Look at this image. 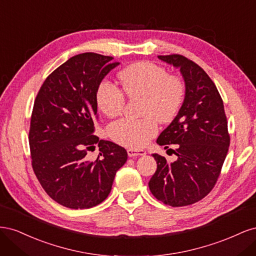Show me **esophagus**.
<instances>
[{
    "label": "esophagus",
    "instance_id": "34e87169",
    "mask_svg": "<svg viewBox=\"0 0 256 256\" xmlns=\"http://www.w3.org/2000/svg\"><path fill=\"white\" fill-rule=\"evenodd\" d=\"M127 154L129 157H138V156H144L146 154L143 150H136V148H129L127 150Z\"/></svg>",
    "mask_w": 256,
    "mask_h": 256
}]
</instances>
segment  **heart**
<instances>
[{"label":"heart","instance_id":"heart-1","mask_svg":"<svg viewBox=\"0 0 256 256\" xmlns=\"http://www.w3.org/2000/svg\"><path fill=\"white\" fill-rule=\"evenodd\" d=\"M120 88L128 97H141V118H120L106 128L108 136L122 146L141 148L157 134L159 122H171L184 99L182 79L170 74L164 67L152 62H138L118 74ZM96 102L99 110L109 118L122 113L126 99L118 86L110 81L99 83Z\"/></svg>","mask_w":256,"mask_h":256}]
</instances>
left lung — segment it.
<instances>
[{
  "label": "left lung",
  "instance_id": "1",
  "mask_svg": "<svg viewBox=\"0 0 256 256\" xmlns=\"http://www.w3.org/2000/svg\"><path fill=\"white\" fill-rule=\"evenodd\" d=\"M158 58L180 68L186 96L174 120L157 138L164 148L176 144L177 160L168 162L154 154L157 170L148 186L166 205L188 206L204 198L218 180L230 146L228 120L219 92L202 67L180 54Z\"/></svg>",
  "mask_w": 256,
  "mask_h": 256
}]
</instances>
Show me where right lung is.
<instances>
[{"label":"right lung","mask_w":256,"mask_h":256,"mask_svg":"<svg viewBox=\"0 0 256 256\" xmlns=\"http://www.w3.org/2000/svg\"><path fill=\"white\" fill-rule=\"evenodd\" d=\"M112 60L92 52L70 58L47 76L34 102L28 132L34 173L52 200L72 209L104 202L127 161L124 147L94 134L98 85L120 64ZM96 144L98 158L88 160Z\"/></svg>","instance_id":"add662e5"}]
</instances>
